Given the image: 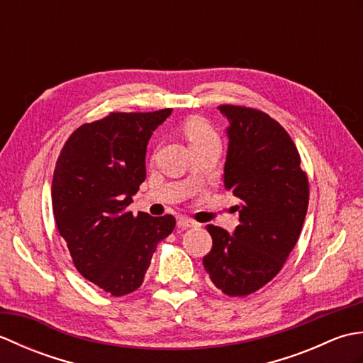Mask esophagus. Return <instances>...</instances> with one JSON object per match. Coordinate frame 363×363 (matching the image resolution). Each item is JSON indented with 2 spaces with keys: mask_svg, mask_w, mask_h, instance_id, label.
Instances as JSON below:
<instances>
[{
  "mask_svg": "<svg viewBox=\"0 0 363 363\" xmlns=\"http://www.w3.org/2000/svg\"><path fill=\"white\" fill-rule=\"evenodd\" d=\"M177 226H181V228H195V226H198V223L194 221L191 218H189V217H179V218H177Z\"/></svg>",
  "mask_w": 363,
  "mask_h": 363,
  "instance_id": "1",
  "label": "esophagus"
}]
</instances>
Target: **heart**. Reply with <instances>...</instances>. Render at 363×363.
Returning a JSON list of instances; mask_svg holds the SVG:
<instances>
[{
	"label": "heart",
	"instance_id": "1",
	"mask_svg": "<svg viewBox=\"0 0 363 363\" xmlns=\"http://www.w3.org/2000/svg\"><path fill=\"white\" fill-rule=\"evenodd\" d=\"M184 135H186L189 145L194 148H199V146L209 145L213 142H218V135L215 133L213 128L209 125V121L199 117L189 118L182 126Z\"/></svg>",
	"mask_w": 363,
	"mask_h": 363
}]
</instances>
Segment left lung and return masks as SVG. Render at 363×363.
<instances>
[{
    "mask_svg": "<svg viewBox=\"0 0 363 363\" xmlns=\"http://www.w3.org/2000/svg\"><path fill=\"white\" fill-rule=\"evenodd\" d=\"M229 121L225 186L240 199L234 235L209 225L212 250L203 265L228 296H246L281 272L299 238L309 179L279 123L254 107L221 104Z\"/></svg>",
    "mask_w": 363,
    "mask_h": 363,
    "instance_id": "8db88e82",
    "label": "left lung"
}]
</instances>
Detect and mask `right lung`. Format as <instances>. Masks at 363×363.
I'll return each mask as SVG.
<instances>
[{"instance_id": "add662e5", "label": "right lung", "mask_w": 363, "mask_h": 363, "mask_svg": "<svg viewBox=\"0 0 363 363\" xmlns=\"http://www.w3.org/2000/svg\"><path fill=\"white\" fill-rule=\"evenodd\" d=\"M173 109L111 112L68 137L54 168L52 213L76 269L112 296L143 284L152 252L173 233V215L128 211L146 177L152 130Z\"/></svg>"}]
</instances>
